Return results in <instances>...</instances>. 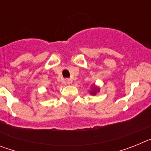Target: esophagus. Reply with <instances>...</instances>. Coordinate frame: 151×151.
I'll list each match as a JSON object with an SVG mask.
<instances>
[{
    "label": "esophagus",
    "instance_id": "1",
    "mask_svg": "<svg viewBox=\"0 0 151 151\" xmlns=\"http://www.w3.org/2000/svg\"><path fill=\"white\" fill-rule=\"evenodd\" d=\"M65 81H66V83L67 84V85H70V84H72V82H73V80H72L71 78H66Z\"/></svg>",
    "mask_w": 151,
    "mask_h": 151
}]
</instances>
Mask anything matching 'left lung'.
<instances>
[{
	"mask_svg": "<svg viewBox=\"0 0 151 151\" xmlns=\"http://www.w3.org/2000/svg\"><path fill=\"white\" fill-rule=\"evenodd\" d=\"M97 90H98V89H97ZM98 91H99V90H98ZM96 92H97V89H96L95 88H94V91H92L91 93V94H96Z\"/></svg>",
	"mask_w": 151,
	"mask_h": 151,
	"instance_id": "left-lung-1",
	"label": "left lung"
}]
</instances>
